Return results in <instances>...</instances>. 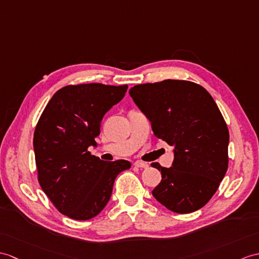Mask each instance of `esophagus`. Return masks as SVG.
Listing matches in <instances>:
<instances>
[{
    "mask_svg": "<svg viewBox=\"0 0 259 259\" xmlns=\"http://www.w3.org/2000/svg\"><path fill=\"white\" fill-rule=\"evenodd\" d=\"M135 166H137V167H141V169H148V167H149V164L144 163V162L137 161V162H135Z\"/></svg>",
    "mask_w": 259,
    "mask_h": 259,
    "instance_id": "34e87169",
    "label": "esophagus"
}]
</instances>
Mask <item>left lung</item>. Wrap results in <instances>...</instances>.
Instances as JSON below:
<instances>
[{
  "instance_id": "obj_1",
  "label": "left lung",
  "mask_w": 259,
  "mask_h": 259,
  "mask_svg": "<svg viewBox=\"0 0 259 259\" xmlns=\"http://www.w3.org/2000/svg\"><path fill=\"white\" fill-rule=\"evenodd\" d=\"M129 94L154 136L174 147L172 166L151 164L162 176L152 195L172 212L197 211L227 171L230 134L218 105L206 89L186 80L142 83Z\"/></svg>"
}]
</instances>
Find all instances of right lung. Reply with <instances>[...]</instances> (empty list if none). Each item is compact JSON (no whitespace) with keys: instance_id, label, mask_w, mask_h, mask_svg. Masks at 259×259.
I'll return each instance as SVG.
<instances>
[{"instance_id":"add662e5","label":"right lung","mask_w":259,"mask_h":259,"mask_svg":"<svg viewBox=\"0 0 259 259\" xmlns=\"http://www.w3.org/2000/svg\"><path fill=\"white\" fill-rule=\"evenodd\" d=\"M128 86L81 83L55 93L34 132L38 182L59 212L77 221L98 215L109 202L115 180L127 160L102 161L88 151L97 147L100 123Z\"/></svg>"}]
</instances>
